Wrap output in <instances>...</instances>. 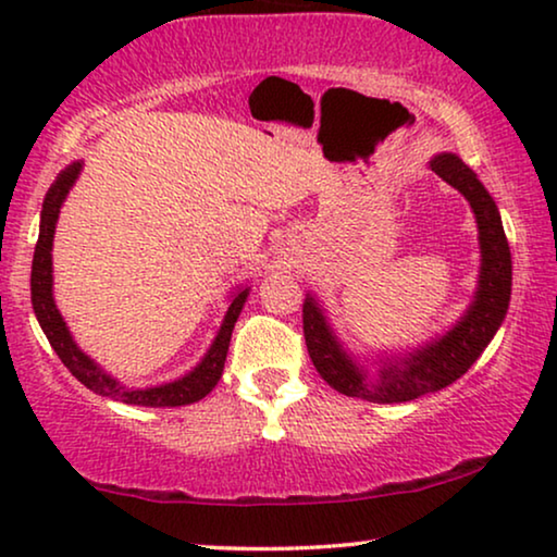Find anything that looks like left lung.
<instances>
[{
	"mask_svg": "<svg viewBox=\"0 0 557 557\" xmlns=\"http://www.w3.org/2000/svg\"><path fill=\"white\" fill-rule=\"evenodd\" d=\"M431 170L459 189L476 215L479 240H482V276H479L476 299L467 317L446 337L425 349H418L416 355L406 357L403 364L383 370L380 380H368L342 352L324 322L322 309L309 296L301 309L309 357L326 385L349 398L406 403L451 385L476 362V357L484 352L507 314L509 292H512V256H509V243L497 205L459 157L441 154L431 162Z\"/></svg>",
	"mask_w": 557,
	"mask_h": 557,
	"instance_id": "1",
	"label": "left lung"
}]
</instances>
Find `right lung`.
<instances>
[{
  "instance_id": "1",
  "label": "right lung",
  "mask_w": 557,
  "mask_h": 557,
  "mask_svg": "<svg viewBox=\"0 0 557 557\" xmlns=\"http://www.w3.org/2000/svg\"><path fill=\"white\" fill-rule=\"evenodd\" d=\"M78 172H81L78 162L65 166V170L58 174V180L52 182L48 195H45V200H42L40 238H37V246H35L33 278H29V286H33L35 317L42 326L45 337H48V342L58 352L60 360H63L65 368L71 370L73 375L88 387V391L106 395V398L132 403V406H151V408L189 406V403L202 400L205 395H208L212 387L218 385L220 375H223L227 345H231L233 326H235V322H238L243 304H246L248 288H243V292L235 294L231 309H227V314H225V322H223V326H220L215 342H212L210 352L205 355V360L197 364V368L189 372L187 377L174 380V383H166L159 387H147V391H126V387H121L116 380L103 375V372L98 370L78 347H75L71 332H67L63 317L58 314L55 301H52V256H50L52 235H55L60 205H63L67 189L73 187Z\"/></svg>"
}]
</instances>
